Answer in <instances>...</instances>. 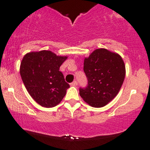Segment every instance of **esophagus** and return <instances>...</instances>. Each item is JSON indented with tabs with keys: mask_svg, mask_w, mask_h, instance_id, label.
<instances>
[{
	"mask_svg": "<svg viewBox=\"0 0 150 150\" xmlns=\"http://www.w3.org/2000/svg\"><path fill=\"white\" fill-rule=\"evenodd\" d=\"M70 85H72V86H76V85H78V82H77L76 80H75V81H73L72 83H70Z\"/></svg>",
	"mask_w": 150,
	"mask_h": 150,
	"instance_id": "34e87169",
	"label": "esophagus"
}]
</instances>
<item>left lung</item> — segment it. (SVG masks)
<instances>
[{
	"instance_id": "8db88e82",
	"label": "left lung",
	"mask_w": 150,
	"mask_h": 150,
	"mask_svg": "<svg viewBox=\"0 0 150 150\" xmlns=\"http://www.w3.org/2000/svg\"><path fill=\"white\" fill-rule=\"evenodd\" d=\"M88 85L80 88V95L90 106L102 108L117 95L125 77V65L118 54L97 49L84 60Z\"/></svg>"
}]
</instances>
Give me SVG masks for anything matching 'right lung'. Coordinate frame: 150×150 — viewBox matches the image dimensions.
Wrapping results in <instances>:
<instances>
[{
    "mask_svg": "<svg viewBox=\"0 0 150 150\" xmlns=\"http://www.w3.org/2000/svg\"><path fill=\"white\" fill-rule=\"evenodd\" d=\"M66 59L49 50L29 52L23 58L20 67L21 78L30 95L41 106H56L70 88L59 70Z\"/></svg>",
    "mask_w": 150,
    "mask_h": 150,
    "instance_id": "obj_1",
    "label": "right lung"
}]
</instances>
